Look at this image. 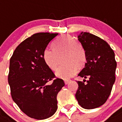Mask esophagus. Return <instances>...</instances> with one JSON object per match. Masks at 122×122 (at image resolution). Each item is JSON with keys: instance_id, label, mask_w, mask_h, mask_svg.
Masks as SVG:
<instances>
[{"instance_id": "1", "label": "esophagus", "mask_w": 122, "mask_h": 122, "mask_svg": "<svg viewBox=\"0 0 122 122\" xmlns=\"http://www.w3.org/2000/svg\"><path fill=\"white\" fill-rule=\"evenodd\" d=\"M70 81H71V80H64V83L66 84V85H67V84H68V83H70Z\"/></svg>"}]
</instances>
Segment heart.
Returning a JSON list of instances; mask_svg holds the SVG:
<instances>
[{
	"label": "heart",
	"mask_w": 122,
	"mask_h": 122,
	"mask_svg": "<svg viewBox=\"0 0 122 122\" xmlns=\"http://www.w3.org/2000/svg\"><path fill=\"white\" fill-rule=\"evenodd\" d=\"M53 49L46 48L43 51V59L50 70L54 71L58 68L60 58H63L64 64L56 71L58 77L67 80L76 73L78 68H81L87 61L86 49L82 44L69 34L58 37L52 44Z\"/></svg>",
	"instance_id": "heart-1"
}]
</instances>
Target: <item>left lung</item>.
<instances>
[{
	"instance_id": "obj_1",
	"label": "left lung",
	"mask_w": 122,
	"mask_h": 122,
	"mask_svg": "<svg viewBox=\"0 0 122 122\" xmlns=\"http://www.w3.org/2000/svg\"><path fill=\"white\" fill-rule=\"evenodd\" d=\"M78 41L84 46L87 55L85 67L78 74L87 78L86 83L77 81L75 97L85 109H93L103 105L112 92L115 81L117 62L115 53L105 41L89 32H81Z\"/></svg>"
}]
</instances>
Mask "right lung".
I'll return each mask as SVG.
<instances>
[{
	"label": "right lung",
	"instance_id": "obj_1",
	"mask_svg": "<svg viewBox=\"0 0 122 122\" xmlns=\"http://www.w3.org/2000/svg\"><path fill=\"white\" fill-rule=\"evenodd\" d=\"M58 34H34L19 44L10 59L8 82L12 98L22 112L34 119H46L54 114L57 95L65 85L62 79L56 78L42 56Z\"/></svg>",
	"mask_w": 122,
	"mask_h": 122
}]
</instances>
